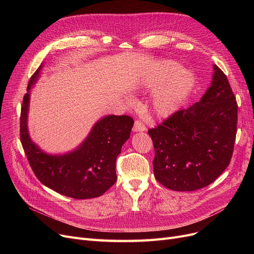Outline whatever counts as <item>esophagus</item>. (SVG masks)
I'll return each instance as SVG.
<instances>
[{"label":"esophagus","instance_id":"esophagus-1","mask_svg":"<svg viewBox=\"0 0 254 254\" xmlns=\"http://www.w3.org/2000/svg\"><path fill=\"white\" fill-rule=\"evenodd\" d=\"M132 130H134V131H144V130H146V127L141 122V120H136L134 127H132Z\"/></svg>","mask_w":254,"mask_h":254}]
</instances>
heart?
Returning a JSON list of instances; mask_svg holds the SVG:
<instances>
[{
  "mask_svg": "<svg viewBox=\"0 0 254 254\" xmlns=\"http://www.w3.org/2000/svg\"><path fill=\"white\" fill-rule=\"evenodd\" d=\"M159 86L153 95V109L158 116L167 117L175 113L194 86V76L172 61L158 64L155 70L146 79V85Z\"/></svg>",
  "mask_w": 254,
  "mask_h": 254,
  "instance_id": "b5f03b06",
  "label": "heart"
}]
</instances>
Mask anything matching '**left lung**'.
Returning a JSON list of instances; mask_svg holds the SVG:
<instances>
[{"mask_svg": "<svg viewBox=\"0 0 254 254\" xmlns=\"http://www.w3.org/2000/svg\"><path fill=\"white\" fill-rule=\"evenodd\" d=\"M237 122L236 97L225 74L214 65L212 84L201 101L148 129L156 180L176 191L214 182L231 163Z\"/></svg>", "mask_w": 254, "mask_h": 254, "instance_id": "obj_1", "label": "left lung"}]
</instances>
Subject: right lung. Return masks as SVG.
Segmentation results:
<instances>
[{"label":"right lung","mask_w":254,"mask_h":254,"mask_svg":"<svg viewBox=\"0 0 254 254\" xmlns=\"http://www.w3.org/2000/svg\"><path fill=\"white\" fill-rule=\"evenodd\" d=\"M41 66L32 75L21 105L20 141L36 177L47 188L73 198L102 195L116 182V158L129 138L134 119L127 115H109L92 127L87 139L68 154L49 155L40 150L26 127L30 89Z\"/></svg>","instance_id":"add662e5"}]
</instances>
